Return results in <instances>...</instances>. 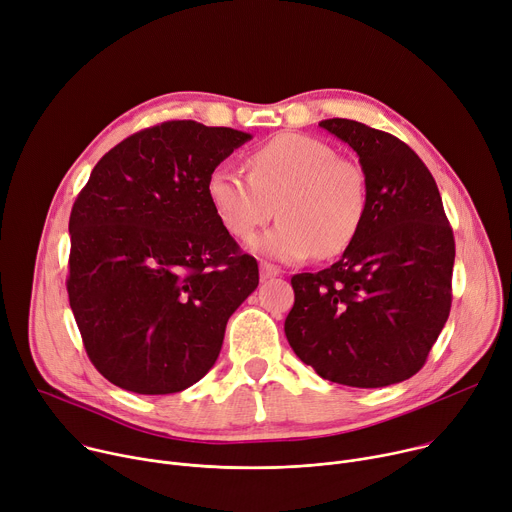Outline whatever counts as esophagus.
Instances as JSON below:
<instances>
[{
	"label": "esophagus",
	"instance_id": "esophagus-1",
	"mask_svg": "<svg viewBox=\"0 0 512 512\" xmlns=\"http://www.w3.org/2000/svg\"><path fill=\"white\" fill-rule=\"evenodd\" d=\"M259 275H261V280H271V277L280 275V269L273 267V265L267 263V261H261V263H259Z\"/></svg>",
	"mask_w": 512,
	"mask_h": 512
}]
</instances>
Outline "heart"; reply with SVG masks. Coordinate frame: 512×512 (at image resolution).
Instances as JSON below:
<instances>
[{"label": "heart", "instance_id": "heart-1", "mask_svg": "<svg viewBox=\"0 0 512 512\" xmlns=\"http://www.w3.org/2000/svg\"><path fill=\"white\" fill-rule=\"evenodd\" d=\"M249 175L218 165L206 181L208 202L235 239H249L277 206L280 224L251 241V249L282 263L310 255H341L367 216L363 169L306 134H280L247 159Z\"/></svg>", "mask_w": 512, "mask_h": 512}]
</instances>
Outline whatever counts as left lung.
<instances>
[{"mask_svg": "<svg viewBox=\"0 0 512 512\" xmlns=\"http://www.w3.org/2000/svg\"><path fill=\"white\" fill-rule=\"evenodd\" d=\"M318 126L357 153L367 216L337 263L292 277L284 331L320 378L384 388L412 378L445 327L453 230L431 171L400 138L347 118Z\"/></svg>", "mask_w": 512, "mask_h": 512, "instance_id": "obj_1", "label": "left lung"}]
</instances>
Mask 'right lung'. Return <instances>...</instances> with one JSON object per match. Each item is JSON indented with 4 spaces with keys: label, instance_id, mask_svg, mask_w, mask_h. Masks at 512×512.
Wrapping results in <instances>:
<instances>
[{
    "label": "right lung",
    "instance_id": "obj_1",
    "mask_svg": "<svg viewBox=\"0 0 512 512\" xmlns=\"http://www.w3.org/2000/svg\"><path fill=\"white\" fill-rule=\"evenodd\" d=\"M249 132L171 120L108 151L71 218L69 304L114 386L173 394L216 363L226 322L259 284L218 222L206 181Z\"/></svg>",
    "mask_w": 512,
    "mask_h": 512
}]
</instances>
